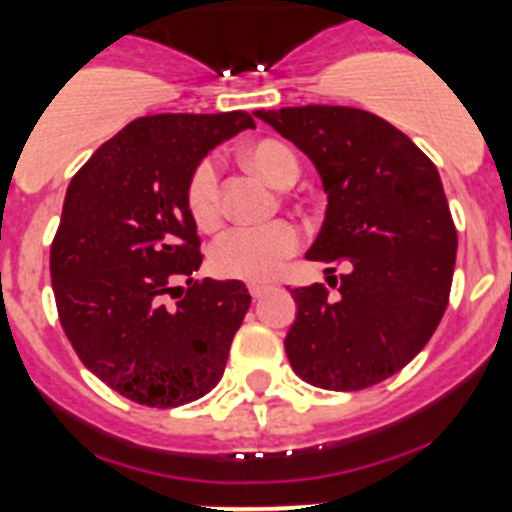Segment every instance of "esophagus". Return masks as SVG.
Returning <instances> with one entry per match:
<instances>
[{
    "mask_svg": "<svg viewBox=\"0 0 512 512\" xmlns=\"http://www.w3.org/2000/svg\"><path fill=\"white\" fill-rule=\"evenodd\" d=\"M270 289H272L270 282H250V294L255 299H260L262 294H267V292H270Z\"/></svg>",
    "mask_w": 512,
    "mask_h": 512,
    "instance_id": "esophagus-1",
    "label": "esophagus"
}]
</instances>
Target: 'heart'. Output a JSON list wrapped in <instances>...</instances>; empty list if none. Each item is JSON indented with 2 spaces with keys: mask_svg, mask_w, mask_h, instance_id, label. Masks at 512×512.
I'll use <instances>...</instances> for the list:
<instances>
[{
  "mask_svg": "<svg viewBox=\"0 0 512 512\" xmlns=\"http://www.w3.org/2000/svg\"><path fill=\"white\" fill-rule=\"evenodd\" d=\"M242 158L252 170L270 180L277 188H287L297 180L299 160L280 141L250 143L242 151ZM185 203L195 225L210 230L220 223L223 205H220V175L215 160L205 158L195 165L185 185ZM299 247V230L289 220H275L265 225H240L225 232L210 252V265L218 275L232 280L262 282L275 277L282 270L289 255Z\"/></svg>",
  "mask_w": 512,
  "mask_h": 512,
  "instance_id": "b5f03b06",
  "label": "heart"
}]
</instances>
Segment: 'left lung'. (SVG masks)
<instances>
[{"label": "left lung", "instance_id": "8db88e82", "mask_svg": "<svg viewBox=\"0 0 512 512\" xmlns=\"http://www.w3.org/2000/svg\"><path fill=\"white\" fill-rule=\"evenodd\" d=\"M255 116L322 178L327 213L307 260L349 262L337 299L324 285L292 289L289 364L319 389H369L404 369L446 312L458 237L441 175L406 133L361 108L294 106Z\"/></svg>", "mask_w": 512, "mask_h": 512}]
</instances>
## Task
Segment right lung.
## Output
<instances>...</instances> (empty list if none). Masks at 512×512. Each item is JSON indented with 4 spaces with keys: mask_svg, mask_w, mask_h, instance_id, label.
<instances>
[{
    "mask_svg": "<svg viewBox=\"0 0 512 512\" xmlns=\"http://www.w3.org/2000/svg\"><path fill=\"white\" fill-rule=\"evenodd\" d=\"M245 128H255L245 111L136 118L66 190L51 242L61 327L86 369L136 404L173 409L223 379L250 292L240 280H193L203 257L185 185ZM168 293L179 302L165 303Z\"/></svg>",
    "mask_w": 512,
    "mask_h": 512,
    "instance_id": "obj_1",
    "label": "right lung"
}]
</instances>
